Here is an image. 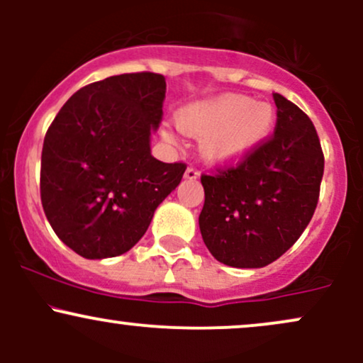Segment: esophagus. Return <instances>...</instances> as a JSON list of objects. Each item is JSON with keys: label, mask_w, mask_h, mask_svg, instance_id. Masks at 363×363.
<instances>
[{"label": "esophagus", "mask_w": 363, "mask_h": 363, "mask_svg": "<svg viewBox=\"0 0 363 363\" xmlns=\"http://www.w3.org/2000/svg\"><path fill=\"white\" fill-rule=\"evenodd\" d=\"M184 177L186 179H191V181H193V179H198L199 177V172H198V169H194V167H187L186 169V172H184Z\"/></svg>", "instance_id": "1"}]
</instances>
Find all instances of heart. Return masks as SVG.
I'll return each mask as SVG.
<instances>
[{
    "mask_svg": "<svg viewBox=\"0 0 363 363\" xmlns=\"http://www.w3.org/2000/svg\"><path fill=\"white\" fill-rule=\"evenodd\" d=\"M273 124L274 111L269 104L237 94L189 104L177 116V126L184 135L203 138L201 152L211 164L242 160L268 138ZM162 135L170 143L176 141L169 128Z\"/></svg>",
    "mask_w": 363,
    "mask_h": 363,
    "instance_id": "heart-1",
    "label": "heart"
}]
</instances>
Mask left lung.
I'll list each match as a JSON object with an SVG mask.
<instances>
[{
  "label": "left lung",
  "instance_id": "1",
  "mask_svg": "<svg viewBox=\"0 0 363 363\" xmlns=\"http://www.w3.org/2000/svg\"><path fill=\"white\" fill-rule=\"evenodd\" d=\"M274 135L235 167L203 174L199 230L216 261L262 268L297 242L319 199L324 155L306 112L280 94Z\"/></svg>",
  "mask_w": 363,
  "mask_h": 363
}]
</instances>
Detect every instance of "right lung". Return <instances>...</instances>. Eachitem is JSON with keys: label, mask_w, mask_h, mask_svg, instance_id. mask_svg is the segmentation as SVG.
<instances>
[{"label": "right lung", "mask_w": 363, "mask_h": 363, "mask_svg": "<svg viewBox=\"0 0 363 363\" xmlns=\"http://www.w3.org/2000/svg\"><path fill=\"white\" fill-rule=\"evenodd\" d=\"M165 78L141 72L90 83L61 107L44 138L40 199L56 235L86 259L128 252L186 164L152 157Z\"/></svg>", "instance_id": "1"}]
</instances>
